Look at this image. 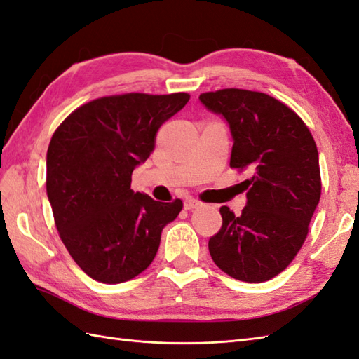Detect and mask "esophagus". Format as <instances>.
<instances>
[{"instance_id":"34e87169","label":"esophagus","mask_w":359,"mask_h":359,"mask_svg":"<svg viewBox=\"0 0 359 359\" xmlns=\"http://www.w3.org/2000/svg\"><path fill=\"white\" fill-rule=\"evenodd\" d=\"M183 206H185V210H194V208L200 206V202L193 197H188L185 198V202H183Z\"/></svg>"}]
</instances>
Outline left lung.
<instances>
[{
    "label": "left lung",
    "mask_w": 359,
    "mask_h": 359,
    "mask_svg": "<svg viewBox=\"0 0 359 359\" xmlns=\"http://www.w3.org/2000/svg\"><path fill=\"white\" fill-rule=\"evenodd\" d=\"M200 101L229 123L231 168L251 174L241 214L220 208L222 228L210 238V254L232 278L268 281L292 263L309 232L321 196L316 144L292 108L260 91L223 88Z\"/></svg>",
    "instance_id": "left-lung-1"
}]
</instances>
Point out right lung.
<instances>
[{"mask_svg": "<svg viewBox=\"0 0 359 359\" xmlns=\"http://www.w3.org/2000/svg\"><path fill=\"white\" fill-rule=\"evenodd\" d=\"M189 101L188 93H125L78 107L47 149V196L67 251L88 277L116 285L137 277L157 254L180 198L135 193L131 174L154 148L156 133Z\"/></svg>", "mask_w": 359, "mask_h": 359, "instance_id": "obj_1", "label": "right lung"}]
</instances>
